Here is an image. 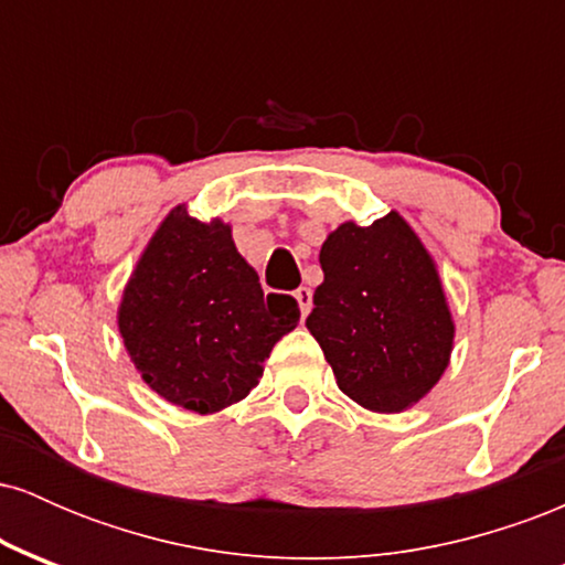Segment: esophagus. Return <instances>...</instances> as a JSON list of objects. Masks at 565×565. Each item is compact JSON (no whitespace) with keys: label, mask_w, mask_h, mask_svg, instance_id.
<instances>
[{"label":"esophagus","mask_w":565,"mask_h":565,"mask_svg":"<svg viewBox=\"0 0 565 565\" xmlns=\"http://www.w3.org/2000/svg\"><path fill=\"white\" fill-rule=\"evenodd\" d=\"M295 300H297V305H300V313L305 319V316L310 313V308H313V291H310L308 287H300L295 291Z\"/></svg>","instance_id":"obj_1"}]
</instances>
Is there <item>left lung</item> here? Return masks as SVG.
I'll return each instance as SVG.
<instances>
[{
    "instance_id": "obj_1",
    "label": "left lung",
    "mask_w": 565,
    "mask_h": 565,
    "mask_svg": "<svg viewBox=\"0 0 565 565\" xmlns=\"http://www.w3.org/2000/svg\"><path fill=\"white\" fill-rule=\"evenodd\" d=\"M308 332L337 387L377 414H398L444 377L454 350L449 300L417 231L391 210L372 225L345 220L319 255Z\"/></svg>"
}]
</instances>
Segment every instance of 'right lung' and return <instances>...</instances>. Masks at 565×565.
I'll return each instance as SVG.
<instances>
[{
	"label": "right lung",
	"instance_id": "1",
	"mask_svg": "<svg viewBox=\"0 0 565 565\" xmlns=\"http://www.w3.org/2000/svg\"><path fill=\"white\" fill-rule=\"evenodd\" d=\"M300 321L287 295H263L231 225L178 204L159 223L121 291L116 327L140 380L196 414L249 395L265 359Z\"/></svg>",
	"mask_w": 565,
	"mask_h": 565
}]
</instances>
